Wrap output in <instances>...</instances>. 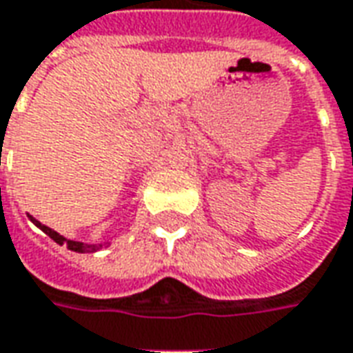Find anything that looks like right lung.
<instances>
[{
    "label": "right lung",
    "instance_id": "1",
    "mask_svg": "<svg viewBox=\"0 0 353 353\" xmlns=\"http://www.w3.org/2000/svg\"><path fill=\"white\" fill-rule=\"evenodd\" d=\"M30 218V221L36 225V228H39L46 235H49L53 241H55L57 245H66L68 246V250H72V252H80V254H85V252H97V250H101L103 248V243H99V245H88V243H80V241H70V239H66V236H63L61 233H57V231H53L51 228H48V225H43V223H39L38 219L32 218V216H28Z\"/></svg>",
    "mask_w": 353,
    "mask_h": 353
}]
</instances>
